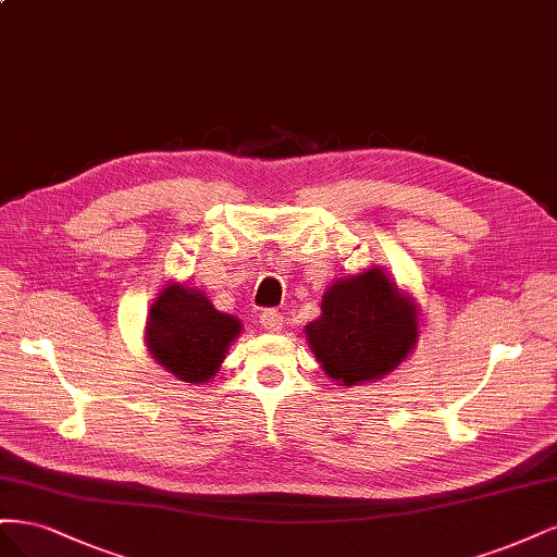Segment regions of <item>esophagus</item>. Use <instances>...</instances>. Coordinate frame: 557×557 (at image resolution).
I'll return each instance as SVG.
<instances>
[{"label":"esophagus","instance_id":"1","mask_svg":"<svg viewBox=\"0 0 557 557\" xmlns=\"http://www.w3.org/2000/svg\"><path fill=\"white\" fill-rule=\"evenodd\" d=\"M282 314L277 312V310H263L261 314H259V324L268 331V333H277V331H282Z\"/></svg>","mask_w":557,"mask_h":557}]
</instances>
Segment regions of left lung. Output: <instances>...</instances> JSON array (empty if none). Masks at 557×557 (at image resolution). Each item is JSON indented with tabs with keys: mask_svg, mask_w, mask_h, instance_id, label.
<instances>
[{
	"mask_svg": "<svg viewBox=\"0 0 557 557\" xmlns=\"http://www.w3.org/2000/svg\"><path fill=\"white\" fill-rule=\"evenodd\" d=\"M319 366L339 386H356L396 370L419 339V312L382 268L335 280L321 317L305 326Z\"/></svg>",
	"mask_w": 557,
	"mask_h": 557,
	"instance_id": "obj_1",
	"label": "left lung"
}]
</instances>
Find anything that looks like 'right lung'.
Returning a JSON list of instances; mask_svg holds the SVG:
<instances>
[{"label": "right lung", "mask_w": 557, "mask_h": 557, "mask_svg": "<svg viewBox=\"0 0 557 557\" xmlns=\"http://www.w3.org/2000/svg\"><path fill=\"white\" fill-rule=\"evenodd\" d=\"M240 319L214 310L206 294L171 282L148 314L146 345L154 361L181 382L206 384L220 370Z\"/></svg>", "instance_id": "right-lung-1"}]
</instances>
